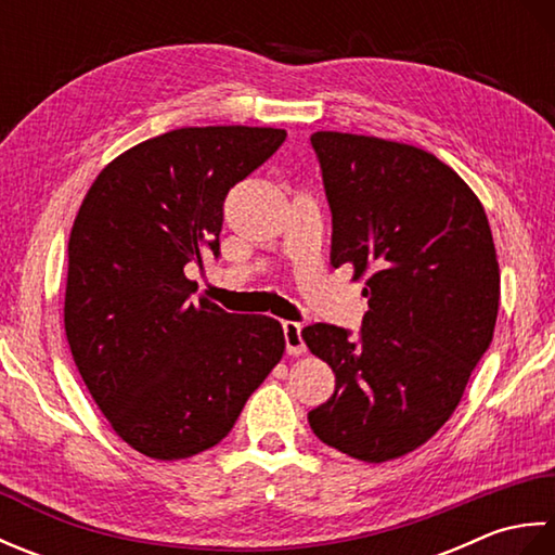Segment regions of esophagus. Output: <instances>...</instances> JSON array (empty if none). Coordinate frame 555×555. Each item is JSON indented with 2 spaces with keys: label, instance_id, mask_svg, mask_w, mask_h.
Returning <instances> with one entry per match:
<instances>
[{
  "label": "esophagus",
  "instance_id": "34e87169",
  "mask_svg": "<svg viewBox=\"0 0 555 555\" xmlns=\"http://www.w3.org/2000/svg\"><path fill=\"white\" fill-rule=\"evenodd\" d=\"M284 336H286V350L288 356H305L308 348H305L302 340V326L298 322H284Z\"/></svg>",
  "mask_w": 555,
  "mask_h": 555
}]
</instances>
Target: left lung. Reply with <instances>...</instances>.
<instances>
[{"mask_svg": "<svg viewBox=\"0 0 555 555\" xmlns=\"http://www.w3.org/2000/svg\"><path fill=\"white\" fill-rule=\"evenodd\" d=\"M332 207V264L364 281L360 338L312 324L302 338L336 374L308 422L364 463L427 443L453 415L496 326L501 274L487 211L431 152L374 135L317 131Z\"/></svg>", "mask_w": 555, "mask_h": 555, "instance_id": "obj_1", "label": "left lung"}]
</instances>
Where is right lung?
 Returning a JSON list of instances; mask_svg holds the SVG:
<instances>
[{
	"mask_svg": "<svg viewBox=\"0 0 555 555\" xmlns=\"http://www.w3.org/2000/svg\"><path fill=\"white\" fill-rule=\"evenodd\" d=\"M284 140V128H176L112 159L82 197L66 340L92 400L138 453L181 460L217 446L284 358L276 320L193 302L183 271L219 255L227 193Z\"/></svg>",
	"mask_w": 555,
	"mask_h": 555,
	"instance_id": "1",
	"label": "right lung"
}]
</instances>
